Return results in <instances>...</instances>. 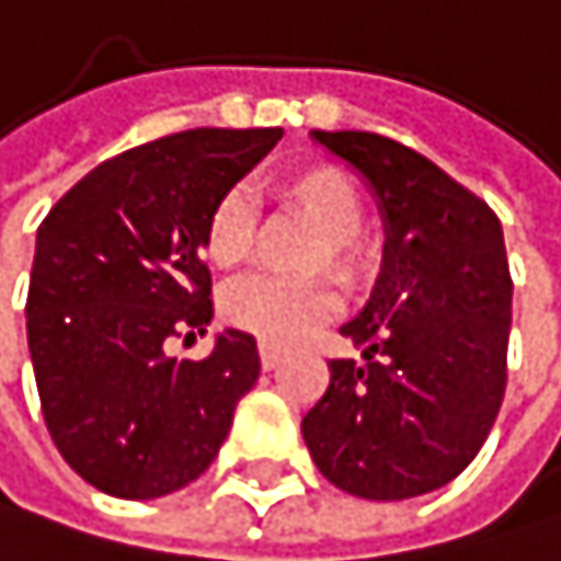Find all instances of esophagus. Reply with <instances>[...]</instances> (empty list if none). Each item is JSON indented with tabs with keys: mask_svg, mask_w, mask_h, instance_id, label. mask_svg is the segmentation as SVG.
<instances>
[{
	"mask_svg": "<svg viewBox=\"0 0 561 561\" xmlns=\"http://www.w3.org/2000/svg\"><path fill=\"white\" fill-rule=\"evenodd\" d=\"M259 357H262V367H268V371H272V367L283 360V347L272 344V341H259Z\"/></svg>",
	"mask_w": 561,
	"mask_h": 561,
	"instance_id": "1",
	"label": "esophagus"
}]
</instances>
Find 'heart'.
<instances>
[{
    "instance_id": "1",
    "label": "heart",
    "mask_w": 561,
    "mask_h": 561,
    "mask_svg": "<svg viewBox=\"0 0 561 561\" xmlns=\"http://www.w3.org/2000/svg\"><path fill=\"white\" fill-rule=\"evenodd\" d=\"M275 197L313 228L302 268H327L347 286L375 272V248L360 231L364 204L357 186L333 167H299L275 180ZM255 241V210L241 190L220 194L204 220V255L214 268H238ZM336 293L327 275H255L225 293V320L272 344H289L333 313Z\"/></svg>"
}]
</instances>
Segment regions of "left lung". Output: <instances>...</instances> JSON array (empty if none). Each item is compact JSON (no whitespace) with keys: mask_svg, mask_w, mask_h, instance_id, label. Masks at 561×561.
I'll use <instances>...</instances> for the list:
<instances>
[{"mask_svg":"<svg viewBox=\"0 0 561 561\" xmlns=\"http://www.w3.org/2000/svg\"><path fill=\"white\" fill-rule=\"evenodd\" d=\"M371 183L385 268L341 327L360 360H330L302 415L320 473L354 497L405 501L460 477L507 388L511 268L497 214L433 159L378 131H313Z\"/></svg>","mask_w":561,"mask_h":561,"instance_id":"8db88e82","label":"left lung"}]
</instances>
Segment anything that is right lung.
Masks as SVG:
<instances>
[{
	"instance_id": "1",
	"label": "right lung",
	"mask_w": 561,
	"mask_h": 561,
	"mask_svg": "<svg viewBox=\"0 0 561 561\" xmlns=\"http://www.w3.org/2000/svg\"><path fill=\"white\" fill-rule=\"evenodd\" d=\"M283 128H190L118 152L36 231L26 336L50 439L91 488L125 501L197 480L259 381V347L225 330L204 360L167 354L210 323L201 259L214 201Z\"/></svg>"
}]
</instances>
